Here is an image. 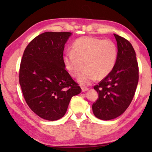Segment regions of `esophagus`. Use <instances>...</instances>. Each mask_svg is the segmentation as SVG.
<instances>
[{"label":"esophagus","instance_id":"obj_1","mask_svg":"<svg viewBox=\"0 0 152 152\" xmlns=\"http://www.w3.org/2000/svg\"><path fill=\"white\" fill-rule=\"evenodd\" d=\"M82 90L83 92H85L86 91H88V90H89V88H87V87H85V86H82Z\"/></svg>","mask_w":152,"mask_h":152}]
</instances>
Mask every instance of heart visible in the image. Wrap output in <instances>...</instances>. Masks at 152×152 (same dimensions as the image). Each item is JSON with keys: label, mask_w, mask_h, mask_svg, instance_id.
<instances>
[{"label": "heart", "mask_w": 152, "mask_h": 152, "mask_svg": "<svg viewBox=\"0 0 152 152\" xmlns=\"http://www.w3.org/2000/svg\"><path fill=\"white\" fill-rule=\"evenodd\" d=\"M118 57V49L111 40L83 37L77 38L72 45V51L63 57L64 67L73 78H78L82 85H89L96 79L107 76L114 69Z\"/></svg>", "instance_id": "heart-1"}]
</instances>
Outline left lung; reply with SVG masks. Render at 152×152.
I'll use <instances>...</instances> for the list:
<instances>
[{
    "label": "left lung",
    "mask_w": 152,
    "mask_h": 152,
    "mask_svg": "<svg viewBox=\"0 0 152 152\" xmlns=\"http://www.w3.org/2000/svg\"><path fill=\"white\" fill-rule=\"evenodd\" d=\"M118 44V57L114 69L94 89L99 99L93 103V114L110 120L121 115L133 99L139 78L136 53L125 38L114 34Z\"/></svg>",
    "instance_id": "1"
}]
</instances>
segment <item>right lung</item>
<instances>
[{
	"mask_svg": "<svg viewBox=\"0 0 152 152\" xmlns=\"http://www.w3.org/2000/svg\"><path fill=\"white\" fill-rule=\"evenodd\" d=\"M69 32H46L25 48L19 80L27 104L39 117L49 121L64 115L71 98L81 88L65 70L63 51Z\"/></svg>",
	"mask_w": 152,
	"mask_h": 152,
	"instance_id": "add662e5",
	"label": "right lung"
}]
</instances>
